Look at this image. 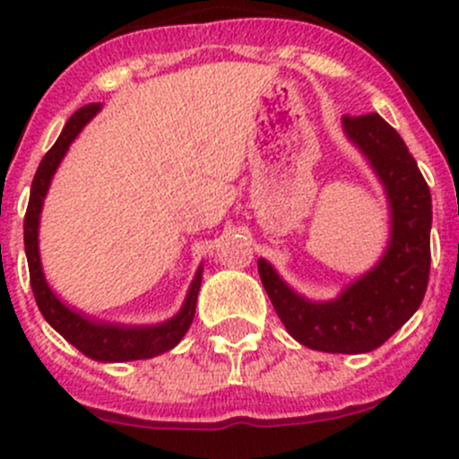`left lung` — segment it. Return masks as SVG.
I'll return each mask as SVG.
<instances>
[{
    "label": "left lung",
    "instance_id": "1",
    "mask_svg": "<svg viewBox=\"0 0 459 459\" xmlns=\"http://www.w3.org/2000/svg\"><path fill=\"white\" fill-rule=\"evenodd\" d=\"M342 128L367 157L386 193L391 212L386 251L371 271L326 302L290 289L266 259H257V271L273 308L299 344L324 353H368L400 331L422 304L433 208L418 161L395 128L377 113L344 115Z\"/></svg>",
    "mask_w": 459,
    "mask_h": 459
}]
</instances>
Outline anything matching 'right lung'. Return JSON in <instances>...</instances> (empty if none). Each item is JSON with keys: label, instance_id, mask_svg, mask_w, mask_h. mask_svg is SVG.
<instances>
[{"label": "right lung", "instance_id": "right-lung-1", "mask_svg": "<svg viewBox=\"0 0 459 459\" xmlns=\"http://www.w3.org/2000/svg\"><path fill=\"white\" fill-rule=\"evenodd\" d=\"M101 110V104H88L82 106L80 110L68 117L66 126H64L62 135L53 143L44 160L39 161L35 178H32L30 186V200L26 208L24 217V247L26 259H29L30 271V286L35 302L39 307L41 316L46 322L59 333L66 342H71L75 349H80L86 358L97 359V362H131V359H148L155 355L166 353V351L175 349L186 335L191 328L193 317H195L197 307V293L202 286V273L204 264L197 268L195 277H193L191 286H188L186 299H184L182 308L175 313L173 317L160 324H146V326H133V324H115L104 322V319L88 317L86 313L77 311V308L68 307L66 302L53 293L48 286L41 268L39 257V215L44 208V197L48 193L53 175L57 166L62 164L64 155L80 135L82 128L95 117Z\"/></svg>", "mask_w": 459, "mask_h": 459}]
</instances>
